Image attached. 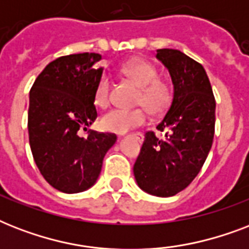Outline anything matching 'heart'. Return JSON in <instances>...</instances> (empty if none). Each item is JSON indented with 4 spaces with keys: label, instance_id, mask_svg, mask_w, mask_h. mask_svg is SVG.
Returning a JSON list of instances; mask_svg holds the SVG:
<instances>
[{
    "label": "heart",
    "instance_id": "b5f03b06",
    "mask_svg": "<svg viewBox=\"0 0 249 249\" xmlns=\"http://www.w3.org/2000/svg\"><path fill=\"white\" fill-rule=\"evenodd\" d=\"M121 72L136 85L140 86L137 105L144 106L152 115H161L165 112L173 98V90L169 84L158 79L159 75L152 64L142 59H132L123 66ZM109 91V79L107 76H102L94 94V101L99 107L108 106ZM144 107H137L132 109H112L103 115L101 119V126L107 132L124 134L147 121L148 115Z\"/></svg>",
    "mask_w": 249,
    "mask_h": 249
}]
</instances>
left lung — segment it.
Instances as JSON below:
<instances>
[{
    "label": "left lung",
    "instance_id": "left-lung-1",
    "mask_svg": "<svg viewBox=\"0 0 249 249\" xmlns=\"http://www.w3.org/2000/svg\"><path fill=\"white\" fill-rule=\"evenodd\" d=\"M156 59L169 72L173 99L158 130L144 134L133 166L137 185L155 196H173L193 182L212 147L216 101L200 63L174 49L156 50Z\"/></svg>",
    "mask_w": 249,
    "mask_h": 249
}]
</instances>
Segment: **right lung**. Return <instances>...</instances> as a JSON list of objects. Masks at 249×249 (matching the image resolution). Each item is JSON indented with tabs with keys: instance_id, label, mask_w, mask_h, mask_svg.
<instances>
[{
	"instance_id": "1",
	"label": "right lung",
	"mask_w": 249,
	"mask_h": 249,
	"mask_svg": "<svg viewBox=\"0 0 249 249\" xmlns=\"http://www.w3.org/2000/svg\"><path fill=\"white\" fill-rule=\"evenodd\" d=\"M97 53L60 56L45 67L29 91L28 134L44 178L66 194L90 189L103 158L116 142L112 133L86 130L97 119L94 94L103 73Z\"/></svg>"
}]
</instances>
